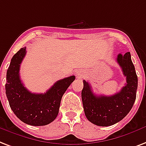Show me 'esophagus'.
Here are the masks:
<instances>
[{"instance_id":"34e87169","label":"esophagus","mask_w":146,"mask_h":146,"mask_svg":"<svg viewBox=\"0 0 146 146\" xmlns=\"http://www.w3.org/2000/svg\"><path fill=\"white\" fill-rule=\"evenodd\" d=\"M76 76H77L78 77H83L84 76V72H83V70H78L77 72H76Z\"/></svg>"}]
</instances>
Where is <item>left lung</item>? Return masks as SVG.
<instances>
[{
    "mask_svg": "<svg viewBox=\"0 0 146 146\" xmlns=\"http://www.w3.org/2000/svg\"><path fill=\"white\" fill-rule=\"evenodd\" d=\"M126 77V84L114 95L96 96L88 82L83 80L82 90L84 113L87 119L99 126L114 125L129 113L136 98L138 77L129 52L119 53L116 59Z\"/></svg>",
    "mask_w": 146,
    "mask_h": 146,
    "instance_id": "obj_1",
    "label": "left lung"
}]
</instances>
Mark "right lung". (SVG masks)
<instances>
[{"label": "right lung", "mask_w": 146, "mask_h": 146, "mask_svg": "<svg viewBox=\"0 0 146 146\" xmlns=\"http://www.w3.org/2000/svg\"><path fill=\"white\" fill-rule=\"evenodd\" d=\"M25 55L26 47H23L11 59L7 71V97L12 111L22 122L34 126L46 125L58 115L62 96L75 76L57 81L45 93H31L21 82L19 73Z\"/></svg>", "instance_id": "obj_1"}]
</instances>
